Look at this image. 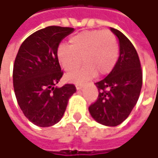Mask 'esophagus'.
<instances>
[{
  "label": "esophagus",
  "instance_id": "34e87169",
  "mask_svg": "<svg viewBox=\"0 0 158 158\" xmlns=\"http://www.w3.org/2000/svg\"><path fill=\"white\" fill-rule=\"evenodd\" d=\"M82 88H83V85H81V84L76 85V89L77 90H81Z\"/></svg>",
  "mask_w": 158,
  "mask_h": 158
}]
</instances>
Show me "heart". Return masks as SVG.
<instances>
[{"instance_id":"obj_1","label":"heart","mask_w":158,"mask_h":158,"mask_svg":"<svg viewBox=\"0 0 158 158\" xmlns=\"http://www.w3.org/2000/svg\"><path fill=\"white\" fill-rule=\"evenodd\" d=\"M70 46L60 44L57 50V61L66 73L70 82L83 83L96 74L102 76L109 73L114 67L119 56V45L116 37L108 30H86L73 35Z\"/></svg>"}]
</instances>
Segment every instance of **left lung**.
I'll return each mask as SVG.
<instances>
[{
  "label": "left lung",
  "instance_id": "obj_1",
  "mask_svg": "<svg viewBox=\"0 0 158 158\" xmlns=\"http://www.w3.org/2000/svg\"><path fill=\"white\" fill-rule=\"evenodd\" d=\"M110 30L119 40L120 55L110 73L95 83L100 93L97 101L88 109L97 123L114 127L128 118L138 101L143 73L132 43L121 31Z\"/></svg>",
  "mask_w": 158,
  "mask_h": 158
}]
</instances>
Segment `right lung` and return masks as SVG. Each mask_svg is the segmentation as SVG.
<instances>
[{
    "label": "right lung",
    "mask_w": 158,
    "mask_h": 158,
    "mask_svg": "<svg viewBox=\"0 0 158 158\" xmlns=\"http://www.w3.org/2000/svg\"><path fill=\"white\" fill-rule=\"evenodd\" d=\"M68 27L49 26L37 30L20 46L13 70L15 94L26 118L38 127H51L64 114L74 85H56L63 72L57 50L63 39L73 33Z\"/></svg>",
    "instance_id": "add662e5"
}]
</instances>
